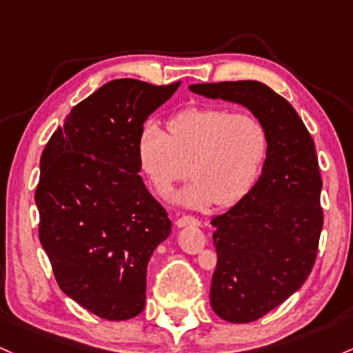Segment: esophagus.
<instances>
[{
  "label": "esophagus",
  "mask_w": 353,
  "mask_h": 353,
  "mask_svg": "<svg viewBox=\"0 0 353 353\" xmlns=\"http://www.w3.org/2000/svg\"><path fill=\"white\" fill-rule=\"evenodd\" d=\"M177 228H185V226H201V221L194 218V216H181L176 221Z\"/></svg>",
  "instance_id": "obj_1"
}]
</instances>
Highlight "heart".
Instances as JSON below:
<instances>
[{"label": "heart", "mask_w": 353, "mask_h": 353, "mask_svg": "<svg viewBox=\"0 0 353 353\" xmlns=\"http://www.w3.org/2000/svg\"><path fill=\"white\" fill-rule=\"evenodd\" d=\"M268 147V130L254 115L194 107L174 115L168 134L147 122L137 139V159L159 196L169 194L188 165L192 183L174 196V203L192 209L212 203L228 208L256 184Z\"/></svg>", "instance_id": "1"}]
</instances>
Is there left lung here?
Masks as SVG:
<instances>
[{
	"label": "left lung",
	"mask_w": 353,
	"mask_h": 353,
	"mask_svg": "<svg viewBox=\"0 0 353 353\" xmlns=\"http://www.w3.org/2000/svg\"><path fill=\"white\" fill-rule=\"evenodd\" d=\"M189 90L246 107L268 130V156L248 194L212 218L218 265L211 307L250 323L288 300L315 265L323 226L315 144L296 110L256 80L197 83Z\"/></svg>",
	"instance_id": "left-lung-1"
}]
</instances>
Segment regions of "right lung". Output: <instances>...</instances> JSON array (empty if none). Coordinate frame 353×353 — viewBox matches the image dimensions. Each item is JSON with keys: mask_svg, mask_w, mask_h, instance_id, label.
Segmentation results:
<instances>
[{"mask_svg": "<svg viewBox=\"0 0 353 353\" xmlns=\"http://www.w3.org/2000/svg\"><path fill=\"white\" fill-rule=\"evenodd\" d=\"M179 85L112 80L72 108L41 154L40 243L61 292L100 319L144 310L147 265L170 234L139 176L137 139Z\"/></svg>", "mask_w": 353, "mask_h": 353, "instance_id": "add662e5", "label": "right lung"}]
</instances>
